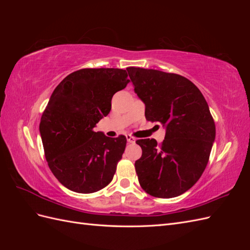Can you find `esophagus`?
Here are the masks:
<instances>
[{
  "mask_svg": "<svg viewBox=\"0 0 250 250\" xmlns=\"http://www.w3.org/2000/svg\"><path fill=\"white\" fill-rule=\"evenodd\" d=\"M126 139H127V142H128V143H134V142H135V138L132 137L131 134H127V135H126Z\"/></svg>",
  "mask_w": 250,
  "mask_h": 250,
  "instance_id": "1",
  "label": "esophagus"
}]
</instances>
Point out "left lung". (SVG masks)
Returning <instances> with one entry per match:
<instances>
[{
  "label": "left lung",
  "instance_id": "obj_1",
  "mask_svg": "<svg viewBox=\"0 0 250 250\" xmlns=\"http://www.w3.org/2000/svg\"><path fill=\"white\" fill-rule=\"evenodd\" d=\"M134 92L145 103V117L166 128L165 140H138L142 156L135 171L143 190L173 198L197 183L206 169L216 137L214 119L203 95L177 74L129 67Z\"/></svg>",
  "mask_w": 250,
  "mask_h": 250
}]
</instances>
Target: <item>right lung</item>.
<instances>
[{
  "instance_id": "obj_1",
  "label": "right lung",
  "mask_w": 250,
  "mask_h": 250,
  "mask_svg": "<svg viewBox=\"0 0 250 250\" xmlns=\"http://www.w3.org/2000/svg\"><path fill=\"white\" fill-rule=\"evenodd\" d=\"M128 70L82 69L59 83L40 124L49 168L69 190L89 194L112 180L126 138H108L94 127L111 109V98L126 87Z\"/></svg>"
}]
</instances>
